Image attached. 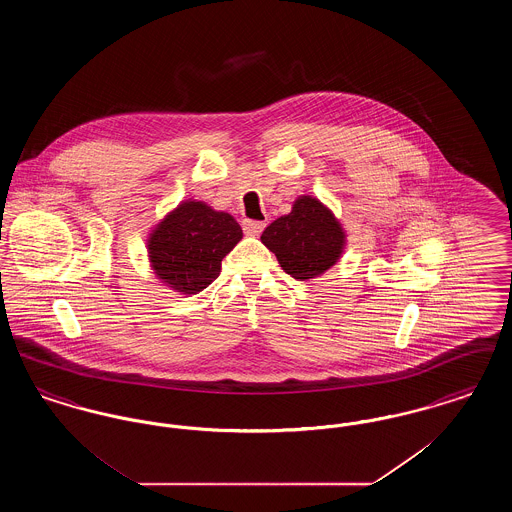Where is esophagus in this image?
<instances>
[{"label": "esophagus", "mask_w": 512, "mask_h": 512, "mask_svg": "<svg viewBox=\"0 0 512 512\" xmlns=\"http://www.w3.org/2000/svg\"><path fill=\"white\" fill-rule=\"evenodd\" d=\"M267 222L263 220H244V232L247 236H259L265 230Z\"/></svg>", "instance_id": "1"}]
</instances>
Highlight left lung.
I'll return each instance as SVG.
<instances>
[{
	"label": "left lung",
	"mask_w": 512,
	"mask_h": 512,
	"mask_svg": "<svg viewBox=\"0 0 512 512\" xmlns=\"http://www.w3.org/2000/svg\"><path fill=\"white\" fill-rule=\"evenodd\" d=\"M261 242L295 280H311L340 261L345 230L334 213L313 195H299L292 213L270 222Z\"/></svg>",
	"instance_id": "left-lung-1"
}]
</instances>
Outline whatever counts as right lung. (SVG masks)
<instances>
[{
	"mask_svg": "<svg viewBox=\"0 0 512 512\" xmlns=\"http://www.w3.org/2000/svg\"><path fill=\"white\" fill-rule=\"evenodd\" d=\"M244 232L230 213L203 201H182L147 238V257L155 276L174 292H203L220 274L222 259Z\"/></svg>",
	"mask_w": 512,
	"mask_h": 512,
	"instance_id": "add662e5",
	"label": "right lung"
}]
</instances>
